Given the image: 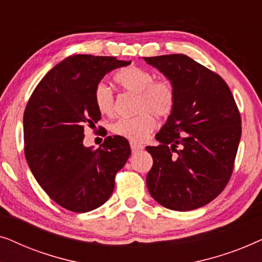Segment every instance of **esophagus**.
<instances>
[{"mask_svg":"<svg viewBox=\"0 0 262 262\" xmlns=\"http://www.w3.org/2000/svg\"><path fill=\"white\" fill-rule=\"evenodd\" d=\"M130 145H131V150H132V152H138V151H141V150H143V145H141V144H137V143H135V142H131L130 143Z\"/></svg>","mask_w":262,"mask_h":262,"instance_id":"1","label":"esophagus"}]
</instances>
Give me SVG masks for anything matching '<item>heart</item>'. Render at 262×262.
<instances>
[{
  "instance_id": "heart-1",
  "label": "heart",
  "mask_w": 262,
  "mask_h": 262,
  "mask_svg": "<svg viewBox=\"0 0 262 262\" xmlns=\"http://www.w3.org/2000/svg\"><path fill=\"white\" fill-rule=\"evenodd\" d=\"M114 81L124 92L137 94L136 112L137 116L121 118L112 124V132L132 142H141L155 128L157 118H167L174 111L177 103V91L173 82L167 78L155 80V75L143 68L131 66L121 69ZM96 108L105 116L116 111V96L105 83H99L94 92Z\"/></svg>"
}]
</instances>
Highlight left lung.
<instances>
[{
    "instance_id": "1",
    "label": "left lung",
    "mask_w": 262,
    "mask_h": 262,
    "mask_svg": "<svg viewBox=\"0 0 262 262\" xmlns=\"http://www.w3.org/2000/svg\"><path fill=\"white\" fill-rule=\"evenodd\" d=\"M173 82L177 103L146 146L152 167L146 187L167 209L189 211L213 200L230 180L241 138V116L228 84L186 55L144 57Z\"/></svg>"
}]
</instances>
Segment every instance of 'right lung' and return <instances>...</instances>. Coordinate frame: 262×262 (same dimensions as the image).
Returning a JSON list of instances; mask_svg holds the SVG:
<instances>
[{
	"label": "right lung",
	"mask_w": 262,
	"mask_h": 262,
	"mask_svg": "<svg viewBox=\"0 0 262 262\" xmlns=\"http://www.w3.org/2000/svg\"><path fill=\"white\" fill-rule=\"evenodd\" d=\"M131 60L74 55L39 82L24 113L25 156L40 187L73 212H88L106 203L114 179L131 154L123 137L105 138L100 148L83 145L84 126L101 119L94 92L106 74Z\"/></svg>",
	"instance_id": "obj_1"
}]
</instances>
